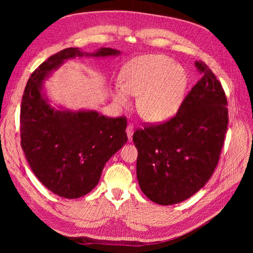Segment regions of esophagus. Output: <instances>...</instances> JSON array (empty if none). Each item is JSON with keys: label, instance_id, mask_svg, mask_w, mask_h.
Masks as SVG:
<instances>
[{"label": "esophagus", "instance_id": "esophagus-1", "mask_svg": "<svg viewBox=\"0 0 253 253\" xmlns=\"http://www.w3.org/2000/svg\"><path fill=\"white\" fill-rule=\"evenodd\" d=\"M133 132H134V126L133 125H128L126 127V134L128 137V140H132L133 138Z\"/></svg>", "mask_w": 253, "mask_h": 253}]
</instances>
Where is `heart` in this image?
<instances>
[{"label":"heart","mask_w":253,"mask_h":253,"mask_svg":"<svg viewBox=\"0 0 253 253\" xmlns=\"http://www.w3.org/2000/svg\"><path fill=\"white\" fill-rule=\"evenodd\" d=\"M120 79L121 86L114 91L115 101L127 105L128 95L139 96V113L153 122L173 116L179 108L188 83L185 68L162 55L134 59L121 71Z\"/></svg>","instance_id":"1"}]
</instances>
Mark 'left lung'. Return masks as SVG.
<instances>
[{
  "mask_svg": "<svg viewBox=\"0 0 253 253\" xmlns=\"http://www.w3.org/2000/svg\"><path fill=\"white\" fill-rule=\"evenodd\" d=\"M195 67L202 78L175 116L133 135L137 179L144 195L158 205L181 203L202 189L224 144L229 121L225 90L203 61Z\"/></svg>",
  "mask_w": 253,
  "mask_h": 253,
  "instance_id": "left-lung-1",
  "label": "left lung"
}]
</instances>
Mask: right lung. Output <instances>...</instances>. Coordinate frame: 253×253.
I'll return each instance as SVG.
<instances>
[{
	"mask_svg": "<svg viewBox=\"0 0 253 253\" xmlns=\"http://www.w3.org/2000/svg\"><path fill=\"white\" fill-rule=\"evenodd\" d=\"M119 53L108 47L90 55L79 48H65L38 66L27 81L20 114L22 149L37 178L61 197L78 198L97 186L106 162L127 140V120L95 111L52 109L42 95V81L64 60Z\"/></svg>",
	"mask_w": 253,
	"mask_h": 253,
	"instance_id": "1",
	"label": "right lung"
}]
</instances>
